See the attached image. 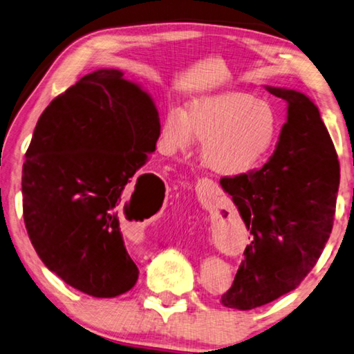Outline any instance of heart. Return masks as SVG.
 <instances>
[{
    "label": "heart",
    "mask_w": 354,
    "mask_h": 354,
    "mask_svg": "<svg viewBox=\"0 0 354 354\" xmlns=\"http://www.w3.org/2000/svg\"><path fill=\"white\" fill-rule=\"evenodd\" d=\"M278 129L277 111L269 102L250 93L225 91L194 99L187 111L167 110L160 129V151L188 152L196 138L202 142L203 166L222 177H239L268 158Z\"/></svg>",
    "instance_id": "b5f03b06"
}]
</instances>
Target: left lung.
Listing matches in <instances>:
<instances>
[{
	"mask_svg": "<svg viewBox=\"0 0 354 354\" xmlns=\"http://www.w3.org/2000/svg\"><path fill=\"white\" fill-rule=\"evenodd\" d=\"M266 88L288 102L275 152L261 169L221 178L252 234L221 299L241 311L274 301L305 280L331 234L340 180L336 149L311 99Z\"/></svg>",
	"mask_w": 354,
	"mask_h": 354,
	"instance_id": "8db88e82",
	"label": "left lung"
}]
</instances>
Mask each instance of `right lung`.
Wrapping results in <instances>:
<instances>
[{
    "mask_svg": "<svg viewBox=\"0 0 354 354\" xmlns=\"http://www.w3.org/2000/svg\"><path fill=\"white\" fill-rule=\"evenodd\" d=\"M158 136L152 97L120 70L86 74L39 118L23 165L24 225L43 264L80 292L111 299L138 280L120 219L165 188L142 174L125 201Z\"/></svg>",
    "mask_w": 354,
    "mask_h": 354,
    "instance_id": "1",
    "label": "right lung"
}]
</instances>
